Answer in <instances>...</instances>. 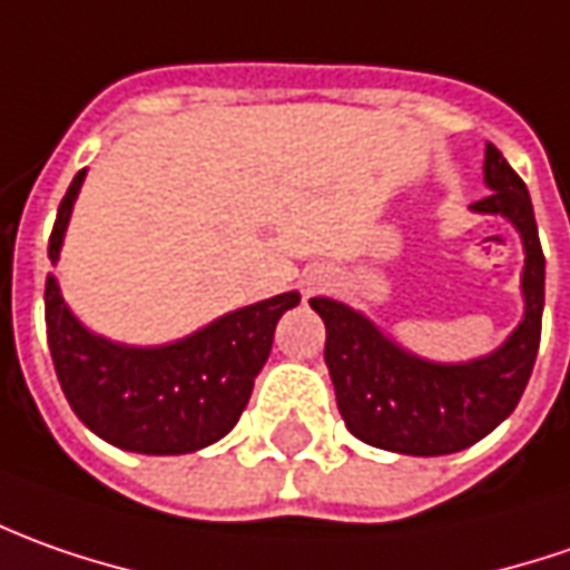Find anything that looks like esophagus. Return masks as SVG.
<instances>
[{
    "mask_svg": "<svg viewBox=\"0 0 570 570\" xmlns=\"http://www.w3.org/2000/svg\"><path fill=\"white\" fill-rule=\"evenodd\" d=\"M318 286H322V281H312V284H308V293H312V289H318Z\"/></svg>",
    "mask_w": 570,
    "mask_h": 570,
    "instance_id": "34e87169",
    "label": "esophagus"
}]
</instances>
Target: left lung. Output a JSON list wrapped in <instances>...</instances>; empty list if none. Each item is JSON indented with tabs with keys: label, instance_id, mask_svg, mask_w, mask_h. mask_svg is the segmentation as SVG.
<instances>
[{
	"label": "left lung",
	"instance_id": "8db88e82",
	"mask_svg": "<svg viewBox=\"0 0 570 570\" xmlns=\"http://www.w3.org/2000/svg\"><path fill=\"white\" fill-rule=\"evenodd\" d=\"M485 186L476 214L508 217L523 243V318L489 356L429 363L384 337L363 312L315 296L327 341L324 363L346 429L372 448L439 458L485 439L518 406L537 363L546 303V255L530 191L495 145H485Z\"/></svg>",
	"mask_w": 570,
	"mask_h": 570
}]
</instances>
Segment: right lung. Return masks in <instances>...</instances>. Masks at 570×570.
I'll list each match as a JSON object with an SVG mask.
<instances>
[{"mask_svg":"<svg viewBox=\"0 0 570 570\" xmlns=\"http://www.w3.org/2000/svg\"><path fill=\"white\" fill-rule=\"evenodd\" d=\"M71 179L50 233L59 262L71 207L85 183ZM47 341L62 394L94 435L135 454H191L220 442L239 422L255 375L267 363L274 327L299 293H281L226 312L176 344L126 346L90 334L47 277Z\"/></svg>","mask_w":570,"mask_h":570,"instance_id":"right-lung-1","label":"right lung"}]
</instances>
